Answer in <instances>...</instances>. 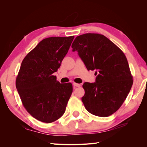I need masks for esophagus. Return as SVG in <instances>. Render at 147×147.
Returning a JSON list of instances; mask_svg holds the SVG:
<instances>
[{"mask_svg":"<svg viewBox=\"0 0 147 147\" xmlns=\"http://www.w3.org/2000/svg\"><path fill=\"white\" fill-rule=\"evenodd\" d=\"M73 84L75 86H76V87H80V86H81V84H79V83H73Z\"/></svg>","mask_w":147,"mask_h":147,"instance_id":"obj_1","label":"esophagus"}]
</instances>
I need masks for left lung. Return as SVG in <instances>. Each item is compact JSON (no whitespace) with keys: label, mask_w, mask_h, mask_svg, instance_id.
Instances as JSON below:
<instances>
[{"label":"left lung","mask_w":147,"mask_h":147,"mask_svg":"<svg viewBox=\"0 0 147 147\" xmlns=\"http://www.w3.org/2000/svg\"><path fill=\"white\" fill-rule=\"evenodd\" d=\"M88 70H96V82L83 84L82 100L88 112L100 117L112 115L129 92L132 76L124 53L104 35L88 33L77 36L72 45Z\"/></svg>","instance_id":"obj_1"}]
</instances>
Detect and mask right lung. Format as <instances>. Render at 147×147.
I'll return each mask as SVG.
<instances>
[{"label":"right lung","mask_w":147,"mask_h":147,"mask_svg":"<svg viewBox=\"0 0 147 147\" xmlns=\"http://www.w3.org/2000/svg\"><path fill=\"white\" fill-rule=\"evenodd\" d=\"M74 36L42 40L26 56L16 79V87L24 108L38 121L50 123L63 116L72 84H62L57 72Z\"/></svg>","instance_id":"obj_1"}]
</instances>
